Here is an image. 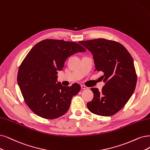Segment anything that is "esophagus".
I'll list each match as a JSON object with an SVG mask.
<instances>
[{
	"instance_id": "esophagus-1",
	"label": "esophagus",
	"mask_w": 150,
	"mask_h": 150,
	"mask_svg": "<svg viewBox=\"0 0 150 150\" xmlns=\"http://www.w3.org/2000/svg\"><path fill=\"white\" fill-rule=\"evenodd\" d=\"M81 89H83V90H86V89H88V87H86L85 85H81Z\"/></svg>"
}]
</instances>
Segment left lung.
<instances>
[{"instance_id": "obj_1", "label": "left lung", "mask_w": 150, "mask_h": 150, "mask_svg": "<svg viewBox=\"0 0 150 150\" xmlns=\"http://www.w3.org/2000/svg\"><path fill=\"white\" fill-rule=\"evenodd\" d=\"M93 54L95 71H102L105 85L99 91L91 88L92 101L87 103L90 111L101 116H110L119 112L134 93L137 76L134 60L121 44L106 39L80 41Z\"/></svg>"}]
</instances>
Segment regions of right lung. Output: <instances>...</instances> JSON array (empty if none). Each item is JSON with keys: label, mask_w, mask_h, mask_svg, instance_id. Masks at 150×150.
<instances>
[{"label": "right lung", "mask_w": 150, "mask_h": 150, "mask_svg": "<svg viewBox=\"0 0 150 150\" xmlns=\"http://www.w3.org/2000/svg\"><path fill=\"white\" fill-rule=\"evenodd\" d=\"M85 51L76 42L49 39L33 47L20 66L17 82L25 102L33 112L54 119L67 112L81 86L76 83L71 86L57 83V71L62 70L70 55Z\"/></svg>", "instance_id": "1"}]
</instances>
